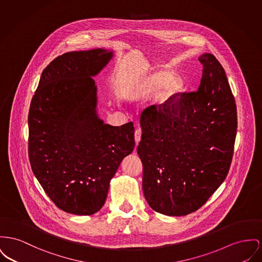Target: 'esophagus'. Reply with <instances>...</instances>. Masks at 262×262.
<instances>
[{
	"label": "esophagus",
	"instance_id": "obj_1",
	"mask_svg": "<svg viewBox=\"0 0 262 262\" xmlns=\"http://www.w3.org/2000/svg\"><path fill=\"white\" fill-rule=\"evenodd\" d=\"M140 137H141V128L138 127L135 132V139H136V142H137V145L139 144V140H140Z\"/></svg>",
	"mask_w": 262,
	"mask_h": 262
}]
</instances>
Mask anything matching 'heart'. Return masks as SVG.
Here are the masks:
<instances>
[{
    "label": "heart",
    "mask_w": 262,
    "mask_h": 262,
    "mask_svg": "<svg viewBox=\"0 0 262 262\" xmlns=\"http://www.w3.org/2000/svg\"><path fill=\"white\" fill-rule=\"evenodd\" d=\"M174 75L169 71H159L154 74L147 81V87L150 89L160 88L162 86H165L170 81V84L167 85L165 90V96L168 98L177 93L182 91L183 89V82L180 78H172Z\"/></svg>",
    "instance_id": "1"
}]
</instances>
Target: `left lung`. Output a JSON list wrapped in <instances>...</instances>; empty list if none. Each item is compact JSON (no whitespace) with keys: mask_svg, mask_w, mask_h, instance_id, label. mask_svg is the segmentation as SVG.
Wrapping results in <instances>:
<instances>
[{"mask_svg":"<svg viewBox=\"0 0 262 262\" xmlns=\"http://www.w3.org/2000/svg\"><path fill=\"white\" fill-rule=\"evenodd\" d=\"M200 85L177 93L140 116L138 154L143 165L142 190L155 212H196L226 179L231 167L237 114L226 72L205 53Z\"/></svg>","mask_w":262,"mask_h":262,"instance_id":"left-lung-1","label":"left lung"}]
</instances>
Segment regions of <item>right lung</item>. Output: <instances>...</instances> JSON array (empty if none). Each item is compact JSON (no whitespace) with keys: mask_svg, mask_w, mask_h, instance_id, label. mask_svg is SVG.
<instances>
[{"mask_svg":"<svg viewBox=\"0 0 262 262\" xmlns=\"http://www.w3.org/2000/svg\"><path fill=\"white\" fill-rule=\"evenodd\" d=\"M105 49L72 51L42 71L29 112V158L47 196L62 211L95 214L110 181L136 145L133 122L106 124L96 114L98 74L112 58Z\"/></svg>","mask_w":262,"mask_h":262,"instance_id":"add662e5","label":"right lung"}]
</instances>
